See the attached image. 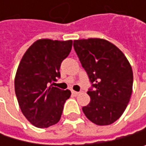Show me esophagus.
Returning <instances> with one entry per match:
<instances>
[{
    "mask_svg": "<svg viewBox=\"0 0 146 146\" xmlns=\"http://www.w3.org/2000/svg\"><path fill=\"white\" fill-rule=\"evenodd\" d=\"M72 94L74 95H78L80 94V92H77V91H74V90H72Z\"/></svg>",
    "mask_w": 146,
    "mask_h": 146,
    "instance_id": "obj_1",
    "label": "esophagus"
}]
</instances>
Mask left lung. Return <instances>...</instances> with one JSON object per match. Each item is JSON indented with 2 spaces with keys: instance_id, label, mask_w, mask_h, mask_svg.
Listing matches in <instances>:
<instances>
[{
  "instance_id": "1",
  "label": "left lung",
  "mask_w": 146,
  "mask_h": 146,
  "mask_svg": "<svg viewBox=\"0 0 146 146\" xmlns=\"http://www.w3.org/2000/svg\"><path fill=\"white\" fill-rule=\"evenodd\" d=\"M74 47L94 90L82 110L92 123L110 125L124 112L132 93L133 72L119 48L102 38L78 39Z\"/></svg>"
}]
</instances>
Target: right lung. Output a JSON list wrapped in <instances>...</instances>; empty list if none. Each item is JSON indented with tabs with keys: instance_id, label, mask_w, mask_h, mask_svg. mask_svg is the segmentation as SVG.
I'll return each mask as SVG.
<instances>
[{
	"instance_id": "1",
	"label": "right lung",
	"mask_w": 146,
	"mask_h": 146,
	"mask_svg": "<svg viewBox=\"0 0 146 146\" xmlns=\"http://www.w3.org/2000/svg\"><path fill=\"white\" fill-rule=\"evenodd\" d=\"M72 46V40L38 39L20 61L15 77V92L22 113L35 127L48 128L60 120L71 91L49 84L60 76L61 62L69 55Z\"/></svg>"
}]
</instances>
